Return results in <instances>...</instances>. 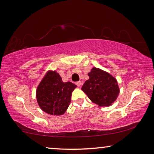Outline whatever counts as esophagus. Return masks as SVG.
Here are the masks:
<instances>
[{
  "label": "esophagus",
  "mask_w": 154,
  "mask_h": 154,
  "mask_svg": "<svg viewBox=\"0 0 154 154\" xmlns=\"http://www.w3.org/2000/svg\"><path fill=\"white\" fill-rule=\"evenodd\" d=\"M75 84H76L77 85V86H80V85H81V84H82V82H80V81H79V82H77L76 83H75Z\"/></svg>",
  "instance_id": "1"
}]
</instances>
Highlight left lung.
Returning a JSON list of instances; mask_svg holds the SVG:
<instances>
[{
    "instance_id": "1",
    "label": "left lung",
    "mask_w": 154,
    "mask_h": 154,
    "mask_svg": "<svg viewBox=\"0 0 154 154\" xmlns=\"http://www.w3.org/2000/svg\"><path fill=\"white\" fill-rule=\"evenodd\" d=\"M88 76L89 79L85 81L82 90L92 102L98 106L111 105L119 92L117 80L108 72L97 68H93Z\"/></svg>"
}]
</instances>
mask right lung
I'll list each match as a JSON object with an SVG mask.
<instances>
[{
    "mask_svg": "<svg viewBox=\"0 0 154 154\" xmlns=\"http://www.w3.org/2000/svg\"><path fill=\"white\" fill-rule=\"evenodd\" d=\"M77 87L71 82H62L56 71H49L36 90L37 103L42 110L52 116L63 115L71 103L72 92Z\"/></svg>",
    "mask_w": 154,
    "mask_h": 154,
    "instance_id": "obj_1",
    "label": "right lung"
}]
</instances>
